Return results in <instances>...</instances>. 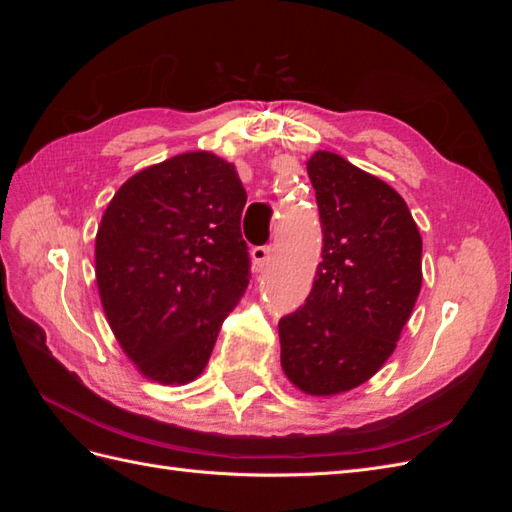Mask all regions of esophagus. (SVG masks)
<instances>
[{"label": "esophagus", "mask_w": 512, "mask_h": 512, "mask_svg": "<svg viewBox=\"0 0 512 512\" xmlns=\"http://www.w3.org/2000/svg\"><path fill=\"white\" fill-rule=\"evenodd\" d=\"M271 256V245H256L252 250V260L258 269H262L269 262Z\"/></svg>", "instance_id": "1"}]
</instances>
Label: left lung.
Masks as SVG:
<instances>
[{
    "label": "left lung",
    "instance_id": "obj_1",
    "mask_svg": "<svg viewBox=\"0 0 512 512\" xmlns=\"http://www.w3.org/2000/svg\"><path fill=\"white\" fill-rule=\"evenodd\" d=\"M322 262L305 305L280 320L282 367L307 395L367 382L393 354L423 282V239L389 183L331 151L307 162Z\"/></svg>",
    "mask_w": 512,
    "mask_h": 512
}]
</instances>
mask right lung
<instances>
[{"label": "right lung", "instance_id": "right-lung-1", "mask_svg": "<svg viewBox=\"0 0 512 512\" xmlns=\"http://www.w3.org/2000/svg\"><path fill=\"white\" fill-rule=\"evenodd\" d=\"M245 200L235 166L192 151L136 173L108 203L96 235L100 301L143 376L185 384L203 374L250 284Z\"/></svg>", "mask_w": 512, "mask_h": 512}]
</instances>
